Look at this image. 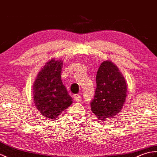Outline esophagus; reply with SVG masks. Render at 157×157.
<instances>
[{
  "mask_svg": "<svg viewBox=\"0 0 157 157\" xmlns=\"http://www.w3.org/2000/svg\"><path fill=\"white\" fill-rule=\"evenodd\" d=\"M74 100L75 101H78V102H79V101H82V97L79 95H75L74 96Z\"/></svg>",
  "mask_w": 157,
  "mask_h": 157,
  "instance_id": "34e87169",
  "label": "esophagus"
}]
</instances>
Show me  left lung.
<instances>
[{
  "label": "left lung",
  "instance_id": "left-lung-1",
  "mask_svg": "<svg viewBox=\"0 0 157 157\" xmlns=\"http://www.w3.org/2000/svg\"><path fill=\"white\" fill-rule=\"evenodd\" d=\"M127 86L117 66L110 61L101 63L96 75V89L91 110L101 121L113 118L124 104Z\"/></svg>",
  "mask_w": 157,
  "mask_h": 157
}]
</instances>
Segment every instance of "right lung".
<instances>
[{
    "mask_svg": "<svg viewBox=\"0 0 157 157\" xmlns=\"http://www.w3.org/2000/svg\"><path fill=\"white\" fill-rule=\"evenodd\" d=\"M63 62L52 59L47 62L33 83L34 104L46 118H56L72 104V98L61 82Z\"/></svg>",
    "mask_w": 157,
    "mask_h": 157,
    "instance_id": "1",
    "label": "right lung"
}]
</instances>
